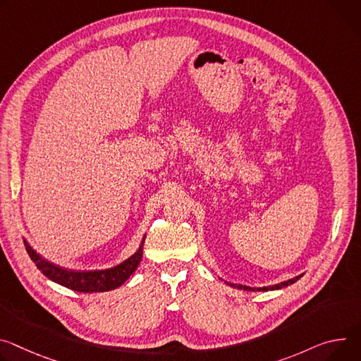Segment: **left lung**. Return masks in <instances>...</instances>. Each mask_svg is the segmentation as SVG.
I'll list each match as a JSON object with an SVG mask.
<instances>
[{"label":"left lung","instance_id":"1","mask_svg":"<svg viewBox=\"0 0 361 361\" xmlns=\"http://www.w3.org/2000/svg\"><path fill=\"white\" fill-rule=\"evenodd\" d=\"M301 276H304V274H301V275H298V276H295V278H292V279H288V281H283V282H279V283H275V285H269V286H262V288H250V286H246V285L233 283V282H227V281H224V283L231 285V286H233V288H238V289L253 290V292H256V290H275V289H282V288H285V286H288V285H290V283H293V282H297ZM221 281H223V279H221Z\"/></svg>","mask_w":361,"mask_h":361}]
</instances>
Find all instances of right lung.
<instances>
[{"label":"right lung","instance_id":"add662e5","mask_svg":"<svg viewBox=\"0 0 361 361\" xmlns=\"http://www.w3.org/2000/svg\"><path fill=\"white\" fill-rule=\"evenodd\" d=\"M144 242H145V236L142 238V242L138 250L133 256H129L126 260L121 262L119 265L108 269H94V271H75V269L60 268L51 264V262L43 259L27 243V240H24V246L28 256L31 257L32 262H35L39 271H42L43 275L47 276L50 281L64 288H69L72 290L92 293V292H106V290L116 289L130 275H133L137 271L140 262L142 259Z\"/></svg>","mask_w":361,"mask_h":361}]
</instances>
